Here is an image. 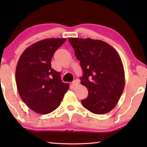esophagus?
I'll use <instances>...</instances> for the list:
<instances>
[{"label":"esophagus","instance_id":"esophagus-1","mask_svg":"<svg viewBox=\"0 0 147 147\" xmlns=\"http://www.w3.org/2000/svg\"><path fill=\"white\" fill-rule=\"evenodd\" d=\"M78 84H79V82L78 80H74L73 82V83H72V86L74 87V86H78Z\"/></svg>","mask_w":147,"mask_h":147}]
</instances>
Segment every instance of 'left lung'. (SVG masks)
<instances>
[{
    "instance_id": "obj_1",
    "label": "left lung",
    "mask_w": 147,
    "mask_h": 147,
    "mask_svg": "<svg viewBox=\"0 0 147 147\" xmlns=\"http://www.w3.org/2000/svg\"><path fill=\"white\" fill-rule=\"evenodd\" d=\"M83 70L82 85L88 96L81 100L91 112L102 115L115 108L125 86L123 64L116 50L108 43L90 38H69Z\"/></svg>"
}]
</instances>
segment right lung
I'll use <instances>...</instances> for the list:
<instances>
[{
  "instance_id": "obj_1",
  "label": "right lung",
  "mask_w": 147,
  "mask_h": 147,
  "mask_svg": "<svg viewBox=\"0 0 147 147\" xmlns=\"http://www.w3.org/2000/svg\"><path fill=\"white\" fill-rule=\"evenodd\" d=\"M66 40L51 38L36 42L24 50L17 62V90L23 101L35 112L48 114L55 110L69 88L51 63L53 54Z\"/></svg>"
}]
</instances>
